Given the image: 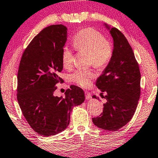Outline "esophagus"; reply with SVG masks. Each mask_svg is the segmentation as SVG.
Returning <instances> with one entry per match:
<instances>
[{
  "label": "esophagus",
  "instance_id": "1",
  "mask_svg": "<svg viewBox=\"0 0 158 158\" xmlns=\"http://www.w3.org/2000/svg\"><path fill=\"white\" fill-rule=\"evenodd\" d=\"M85 97H86V99H87V100L92 98V95H91L90 93L88 92H85Z\"/></svg>",
  "mask_w": 158,
  "mask_h": 158
}]
</instances>
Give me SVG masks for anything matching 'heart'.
<instances>
[{"label":"heart","instance_id":"b5f03b06","mask_svg":"<svg viewBox=\"0 0 158 158\" xmlns=\"http://www.w3.org/2000/svg\"><path fill=\"white\" fill-rule=\"evenodd\" d=\"M73 45L79 52L89 54V61L94 67L103 68L110 61L112 56L111 44L100 32L92 28L82 29L74 35ZM74 52L72 48L64 46L62 50L61 61L65 68L72 66ZM94 77L92 71H76L72 75V79L79 85L86 87L89 86L92 79Z\"/></svg>","mask_w":158,"mask_h":158}]
</instances>
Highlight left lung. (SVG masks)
Wrapping results in <instances>:
<instances>
[{"label":"left lung","mask_w":158,"mask_h":158,"mask_svg":"<svg viewBox=\"0 0 158 158\" xmlns=\"http://www.w3.org/2000/svg\"><path fill=\"white\" fill-rule=\"evenodd\" d=\"M113 39L112 56L96 86L106 95L100 116L92 118L102 130L116 131L132 118L140 96L141 75L132 48L123 33L104 23ZM93 98L97 99L94 95Z\"/></svg>","instance_id":"left-lung-1"}]
</instances>
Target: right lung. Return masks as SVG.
Here are the masks:
<instances>
[{"instance_id":"add662e5","label":"right lung","mask_w":158,"mask_h":158,"mask_svg":"<svg viewBox=\"0 0 158 158\" xmlns=\"http://www.w3.org/2000/svg\"><path fill=\"white\" fill-rule=\"evenodd\" d=\"M67 39L64 25L48 26L35 35L24 51L18 72L17 99L26 121L35 132L48 137L69 124L74 106L83 103L84 91L71 86L65 97H55L58 76L63 69L62 50Z\"/></svg>"}]
</instances>
